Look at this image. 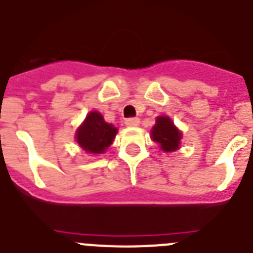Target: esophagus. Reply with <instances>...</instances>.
<instances>
[{
    "mask_svg": "<svg viewBox=\"0 0 253 253\" xmlns=\"http://www.w3.org/2000/svg\"><path fill=\"white\" fill-rule=\"evenodd\" d=\"M126 126L128 127H136L140 125V120L137 117H131V118H127L126 121H125Z\"/></svg>",
    "mask_w": 253,
    "mask_h": 253,
    "instance_id": "obj_1",
    "label": "esophagus"
}]
</instances>
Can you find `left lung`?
I'll return each instance as SVG.
<instances>
[{"instance_id":"8db88e82","label":"left lung","mask_w":253,"mask_h":253,"mask_svg":"<svg viewBox=\"0 0 253 253\" xmlns=\"http://www.w3.org/2000/svg\"><path fill=\"white\" fill-rule=\"evenodd\" d=\"M151 137L160 145V149L165 152H172L179 149L181 140V132L175 127L171 118L160 116L156 118V124L152 127Z\"/></svg>"}]
</instances>
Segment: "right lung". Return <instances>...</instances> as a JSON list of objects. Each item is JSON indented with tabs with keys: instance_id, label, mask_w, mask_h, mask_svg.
Here are the masks:
<instances>
[{
	"instance_id": "1",
	"label": "right lung",
	"mask_w": 253,
	"mask_h": 253,
	"mask_svg": "<svg viewBox=\"0 0 253 253\" xmlns=\"http://www.w3.org/2000/svg\"><path fill=\"white\" fill-rule=\"evenodd\" d=\"M116 135L117 128L107 124L101 113L92 111L77 129L76 140L85 152L98 155L103 154L112 145Z\"/></svg>"
}]
</instances>
